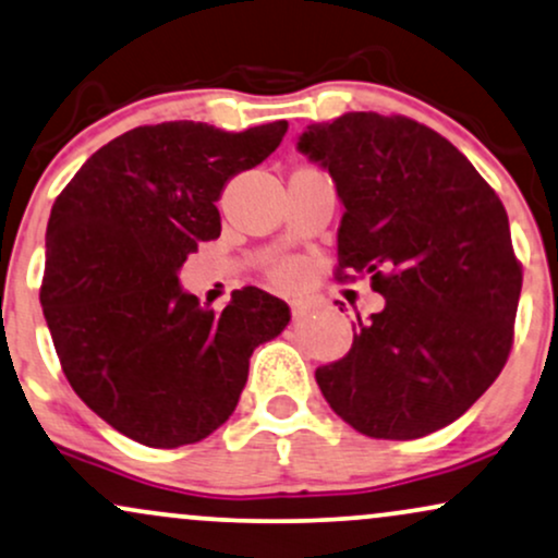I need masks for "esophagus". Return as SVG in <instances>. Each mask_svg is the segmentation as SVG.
I'll return each mask as SVG.
<instances>
[{
    "label": "esophagus",
    "instance_id": "obj_1",
    "mask_svg": "<svg viewBox=\"0 0 558 558\" xmlns=\"http://www.w3.org/2000/svg\"><path fill=\"white\" fill-rule=\"evenodd\" d=\"M290 307H292V318H294V320H298V318H305V316H307V311H311V305H307L305 300H292Z\"/></svg>",
    "mask_w": 558,
    "mask_h": 558
}]
</instances>
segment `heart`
Instances as JSON below:
<instances>
[{
  "label": "heart",
  "instance_id": "1",
  "mask_svg": "<svg viewBox=\"0 0 558 558\" xmlns=\"http://www.w3.org/2000/svg\"><path fill=\"white\" fill-rule=\"evenodd\" d=\"M271 277L277 279L279 284H290V281L300 277V268H298V264H292V260H281V264L271 268Z\"/></svg>",
  "mask_w": 558,
  "mask_h": 558
}]
</instances>
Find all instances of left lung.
I'll use <instances>...</instances> for the list:
<instances>
[{"label":"left lung","instance_id":"8db88e82","mask_svg":"<svg viewBox=\"0 0 558 558\" xmlns=\"http://www.w3.org/2000/svg\"><path fill=\"white\" fill-rule=\"evenodd\" d=\"M300 150L344 203L333 277H371L381 313L320 365L331 410L371 438L410 441L454 423L496 381L522 290L507 208L462 150L402 114L307 124Z\"/></svg>","mask_w":558,"mask_h":558}]
</instances>
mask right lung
<instances>
[{"instance_id": "1", "label": "right lung", "mask_w": 558, "mask_h": 558, "mask_svg": "<svg viewBox=\"0 0 558 558\" xmlns=\"http://www.w3.org/2000/svg\"><path fill=\"white\" fill-rule=\"evenodd\" d=\"M277 120L242 133L143 124L98 148L57 195L46 227L44 318L75 395L154 449L211 436L238 408L258 344L290 320L284 300L242 287L221 313L180 290L198 242L221 234L229 177L274 154Z\"/></svg>"}]
</instances>
